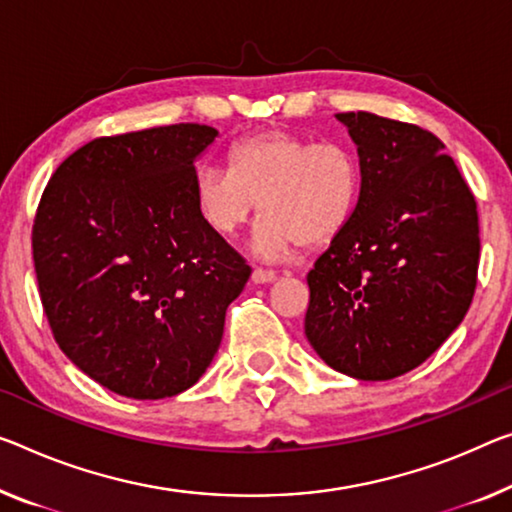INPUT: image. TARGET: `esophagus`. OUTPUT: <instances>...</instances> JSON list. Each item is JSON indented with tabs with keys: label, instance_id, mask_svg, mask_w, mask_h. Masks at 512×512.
<instances>
[{
	"label": "esophagus",
	"instance_id": "34e87169",
	"mask_svg": "<svg viewBox=\"0 0 512 512\" xmlns=\"http://www.w3.org/2000/svg\"><path fill=\"white\" fill-rule=\"evenodd\" d=\"M274 279H277V274L272 270H261V267H256V270L251 272V281L254 283H272Z\"/></svg>",
	"mask_w": 512,
	"mask_h": 512
}]
</instances>
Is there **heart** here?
Listing matches in <instances>:
<instances>
[{"label":"heart","instance_id":"heart-1","mask_svg":"<svg viewBox=\"0 0 512 512\" xmlns=\"http://www.w3.org/2000/svg\"><path fill=\"white\" fill-rule=\"evenodd\" d=\"M231 169L203 164L194 176V206L203 224L224 238L263 208L254 254L277 261L297 245L320 249L355 217L361 194L357 155L341 141H318L267 130L238 141Z\"/></svg>","mask_w":512,"mask_h":512}]
</instances>
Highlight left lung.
Instances as JSON below:
<instances>
[{"instance_id": "1", "label": "left lung", "mask_w": 512, "mask_h": 512, "mask_svg": "<svg viewBox=\"0 0 512 512\" xmlns=\"http://www.w3.org/2000/svg\"><path fill=\"white\" fill-rule=\"evenodd\" d=\"M336 119L357 146L361 194L306 274L304 334L334 371L393 380L467 316L481 256L476 201L432 132L368 112Z\"/></svg>"}]
</instances>
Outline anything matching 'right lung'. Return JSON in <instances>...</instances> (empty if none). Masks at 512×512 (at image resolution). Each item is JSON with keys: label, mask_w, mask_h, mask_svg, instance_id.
<instances>
[{"label": "right lung", "mask_w": 512, "mask_h": 512, "mask_svg": "<svg viewBox=\"0 0 512 512\" xmlns=\"http://www.w3.org/2000/svg\"><path fill=\"white\" fill-rule=\"evenodd\" d=\"M217 135L176 123L93 139L43 192L31 247L54 341L119 396L199 382L251 274L194 206V162Z\"/></svg>", "instance_id": "right-lung-1"}]
</instances>
